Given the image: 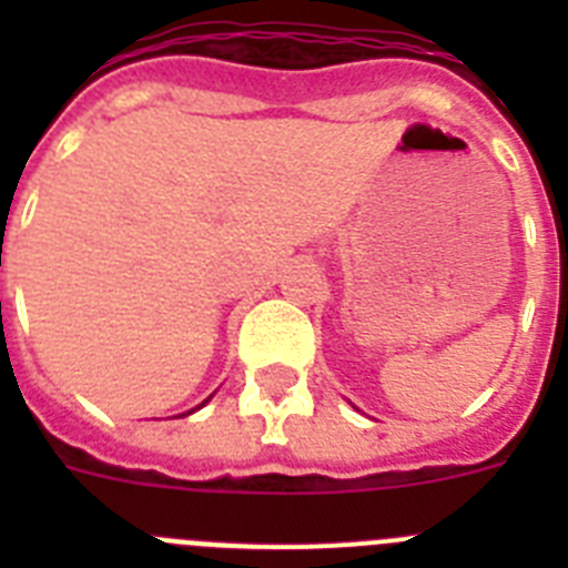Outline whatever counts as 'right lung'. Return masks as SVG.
<instances>
[{
    "label": "right lung",
    "mask_w": 568,
    "mask_h": 568,
    "mask_svg": "<svg viewBox=\"0 0 568 568\" xmlns=\"http://www.w3.org/2000/svg\"><path fill=\"white\" fill-rule=\"evenodd\" d=\"M204 404H207V400H204ZM204 404H202V406H204ZM195 409H199V406H195ZM190 413H193V409H190ZM190 413H187V415H190Z\"/></svg>",
    "instance_id": "1"
}]
</instances>
